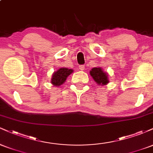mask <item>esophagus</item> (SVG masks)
<instances>
[{
	"label": "esophagus",
	"mask_w": 153,
	"mask_h": 153,
	"mask_svg": "<svg viewBox=\"0 0 153 153\" xmlns=\"http://www.w3.org/2000/svg\"><path fill=\"white\" fill-rule=\"evenodd\" d=\"M79 69H80V71H83V70L85 69V65H79Z\"/></svg>",
	"instance_id": "esophagus-1"
}]
</instances>
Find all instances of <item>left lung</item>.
Wrapping results in <instances>:
<instances>
[{
	"mask_svg": "<svg viewBox=\"0 0 153 153\" xmlns=\"http://www.w3.org/2000/svg\"><path fill=\"white\" fill-rule=\"evenodd\" d=\"M90 75L98 85H106L109 81L108 78V73L103 72L101 68H92L90 71Z\"/></svg>",
	"mask_w": 153,
	"mask_h": 153,
	"instance_id": "1",
	"label": "left lung"
}]
</instances>
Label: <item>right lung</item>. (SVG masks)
<instances>
[{
    "instance_id": "add662e5",
    "label": "right lung",
    "mask_w": 153,
    "mask_h": 153,
    "mask_svg": "<svg viewBox=\"0 0 153 153\" xmlns=\"http://www.w3.org/2000/svg\"><path fill=\"white\" fill-rule=\"evenodd\" d=\"M73 72V69H68L66 68H61L55 71L52 75L51 79V83L54 86L59 87L65 82L67 78Z\"/></svg>"
}]
</instances>
